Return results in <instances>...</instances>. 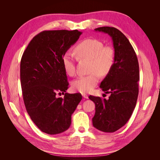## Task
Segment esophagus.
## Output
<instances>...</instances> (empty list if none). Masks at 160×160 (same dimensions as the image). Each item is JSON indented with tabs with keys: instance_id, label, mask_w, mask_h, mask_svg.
<instances>
[{
	"instance_id": "esophagus-1",
	"label": "esophagus",
	"mask_w": 160,
	"mask_h": 160,
	"mask_svg": "<svg viewBox=\"0 0 160 160\" xmlns=\"http://www.w3.org/2000/svg\"><path fill=\"white\" fill-rule=\"evenodd\" d=\"M82 96H83L85 99H88V95H87V94H85V93L82 94Z\"/></svg>"
}]
</instances>
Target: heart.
I'll return each mask as SVG.
<instances>
[{
	"mask_svg": "<svg viewBox=\"0 0 160 160\" xmlns=\"http://www.w3.org/2000/svg\"><path fill=\"white\" fill-rule=\"evenodd\" d=\"M75 52L80 59L89 60V71L91 73L79 77L72 83L73 90L81 93H88L98 83L99 75L105 76L112 69L115 62V51L110 46L94 38H87L80 42L75 48ZM62 63L69 76L75 74L74 57L70 53L62 57Z\"/></svg>",
	"mask_w": 160,
	"mask_h": 160,
	"instance_id": "obj_1",
	"label": "heart"
}]
</instances>
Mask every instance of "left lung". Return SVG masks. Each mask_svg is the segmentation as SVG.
I'll use <instances>...</instances> for the list:
<instances>
[{"instance_id": "8db88e82", "label": "left lung", "mask_w": 160, "mask_h": 160, "mask_svg": "<svg viewBox=\"0 0 160 160\" xmlns=\"http://www.w3.org/2000/svg\"><path fill=\"white\" fill-rule=\"evenodd\" d=\"M95 31L111 37L115 51L112 69L101 81L100 88L110 93L108 99L90 95L95 104L92 119L93 127L103 132L112 133L126 124L137 103L139 81L138 57L128 38L118 28L99 27Z\"/></svg>"}]
</instances>
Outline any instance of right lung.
Returning a JSON list of instances; mask_svg holds the SVG:
<instances>
[{
	"label": "right lung",
	"instance_id": "right-lung-1",
	"mask_svg": "<svg viewBox=\"0 0 160 160\" xmlns=\"http://www.w3.org/2000/svg\"><path fill=\"white\" fill-rule=\"evenodd\" d=\"M77 31H44L34 37L21 61V83L28 114L42 132L59 134L68 129L71 115L82 99L80 93H64L69 83L62 57L79 39Z\"/></svg>",
	"mask_w": 160,
	"mask_h": 160
}]
</instances>
